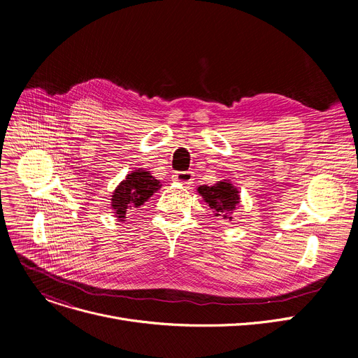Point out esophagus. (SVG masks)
I'll return each mask as SVG.
<instances>
[{
  "label": "esophagus",
  "mask_w": 358,
  "mask_h": 358,
  "mask_svg": "<svg viewBox=\"0 0 358 358\" xmlns=\"http://www.w3.org/2000/svg\"><path fill=\"white\" fill-rule=\"evenodd\" d=\"M193 180H194V177H193V173H190V171L176 173V176H174V181L181 182V184H185V185L193 184Z\"/></svg>",
  "instance_id": "1"
}]
</instances>
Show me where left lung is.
<instances>
[{"instance_id": "left-lung-1", "label": "left lung", "mask_w": 358, "mask_h": 358, "mask_svg": "<svg viewBox=\"0 0 358 358\" xmlns=\"http://www.w3.org/2000/svg\"><path fill=\"white\" fill-rule=\"evenodd\" d=\"M199 194L209 204L213 213L224 220H232L234 212L239 208V192L229 180L217 181L213 185L197 187Z\"/></svg>"}]
</instances>
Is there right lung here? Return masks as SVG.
Returning <instances> with one entry per match:
<instances>
[{"instance_id":"add662e5","label":"right lung","mask_w":358,"mask_h":358,"mask_svg":"<svg viewBox=\"0 0 358 358\" xmlns=\"http://www.w3.org/2000/svg\"><path fill=\"white\" fill-rule=\"evenodd\" d=\"M159 189V181L143 168L127 174L111 194V210L117 222H124L127 213L143 206Z\"/></svg>"}]
</instances>
